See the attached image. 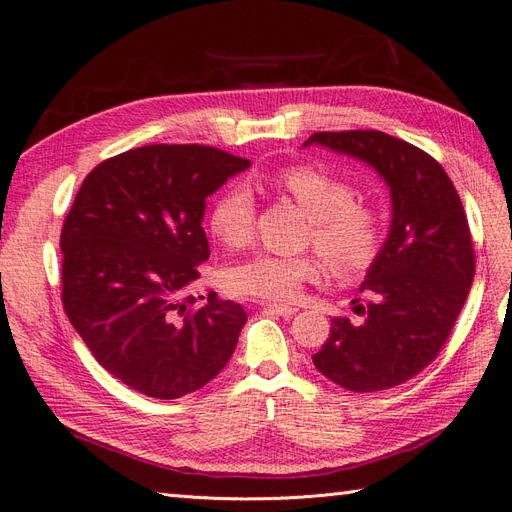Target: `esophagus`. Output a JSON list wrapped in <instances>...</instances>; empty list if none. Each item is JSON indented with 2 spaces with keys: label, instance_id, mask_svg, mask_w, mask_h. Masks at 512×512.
Listing matches in <instances>:
<instances>
[{
  "label": "esophagus",
  "instance_id": "esophagus-1",
  "mask_svg": "<svg viewBox=\"0 0 512 512\" xmlns=\"http://www.w3.org/2000/svg\"><path fill=\"white\" fill-rule=\"evenodd\" d=\"M262 309H265V314H275V316H284V318H290V316H294V314L299 312L297 307L280 305V303H267Z\"/></svg>",
  "mask_w": 512,
  "mask_h": 512
}]
</instances>
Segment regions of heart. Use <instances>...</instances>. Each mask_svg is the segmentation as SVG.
I'll return each mask as SVG.
<instances>
[{"label":"heart","instance_id":"obj_1","mask_svg":"<svg viewBox=\"0 0 512 512\" xmlns=\"http://www.w3.org/2000/svg\"><path fill=\"white\" fill-rule=\"evenodd\" d=\"M271 185L290 194L312 218V235L322 256L342 273L371 265L380 252L384 224L374 207L356 203V190L344 179L312 166H290L271 177ZM256 203L245 185H230L213 200L209 228L230 247H241L254 235ZM320 273V262L309 256L258 252L228 271L235 294L262 301H292L303 284Z\"/></svg>","mask_w":512,"mask_h":512}]
</instances>
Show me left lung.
<instances>
[{
	"instance_id": "8db88e82",
	"label": "left lung",
	"mask_w": 512,
	"mask_h": 512,
	"mask_svg": "<svg viewBox=\"0 0 512 512\" xmlns=\"http://www.w3.org/2000/svg\"><path fill=\"white\" fill-rule=\"evenodd\" d=\"M309 145L365 162L391 194L389 235L361 284L369 303L356 305L365 318H333L314 365L354 393L393 389L436 359L468 299V218L444 168L401 138L378 130L316 132L303 143Z\"/></svg>"
}]
</instances>
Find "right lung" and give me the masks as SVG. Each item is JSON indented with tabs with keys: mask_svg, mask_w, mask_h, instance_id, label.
<instances>
[{
	"mask_svg": "<svg viewBox=\"0 0 512 512\" xmlns=\"http://www.w3.org/2000/svg\"><path fill=\"white\" fill-rule=\"evenodd\" d=\"M250 160L205 145H147L98 164L61 228V299L96 361L156 399L198 391L230 361L247 322L215 294L190 309L209 258L207 196Z\"/></svg>",
	"mask_w": 512,
	"mask_h": 512,
	"instance_id": "add662e5",
	"label": "right lung"
}]
</instances>
